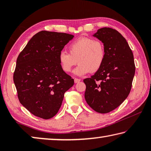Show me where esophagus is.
<instances>
[{
  "label": "esophagus",
  "mask_w": 151,
  "mask_h": 151,
  "mask_svg": "<svg viewBox=\"0 0 151 151\" xmlns=\"http://www.w3.org/2000/svg\"><path fill=\"white\" fill-rule=\"evenodd\" d=\"M74 81H75V83H79V82L81 81V79H80V78H74Z\"/></svg>",
  "instance_id": "obj_1"
}]
</instances>
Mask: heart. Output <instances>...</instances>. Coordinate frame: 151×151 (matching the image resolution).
<instances>
[{
	"label": "heart",
	"instance_id": "1",
	"mask_svg": "<svg viewBox=\"0 0 151 151\" xmlns=\"http://www.w3.org/2000/svg\"><path fill=\"white\" fill-rule=\"evenodd\" d=\"M68 50L69 53L61 51L58 55L60 65L65 72L69 73L78 62L79 65L74 70V73L78 76L97 72L105 59L106 51L103 43L90 37L76 39L69 45Z\"/></svg>",
	"mask_w": 151,
	"mask_h": 151
}]
</instances>
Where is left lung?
<instances>
[{"label": "left lung", "instance_id": "8db88e82", "mask_svg": "<svg viewBox=\"0 0 151 151\" xmlns=\"http://www.w3.org/2000/svg\"><path fill=\"white\" fill-rule=\"evenodd\" d=\"M94 37L103 42L106 56L100 69L84 79L85 98L94 111L108 113L121 105L131 92L135 73L133 53L115 29L101 28Z\"/></svg>", "mask_w": 151, "mask_h": 151}]
</instances>
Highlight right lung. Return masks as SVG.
Wrapping results in <instances>:
<instances>
[{"label": "right lung", "mask_w": 151, "mask_h": 151, "mask_svg": "<svg viewBox=\"0 0 151 151\" xmlns=\"http://www.w3.org/2000/svg\"><path fill=\"white\" fill-rule=\"evenodd\" d=\"M74 36L42 30L31 38L17 59L13 81L18 99L35 116L57 114L74 79L64 71L58 55Z\"/></svg>", "instance_id": "obj_1"}]
</instances>
